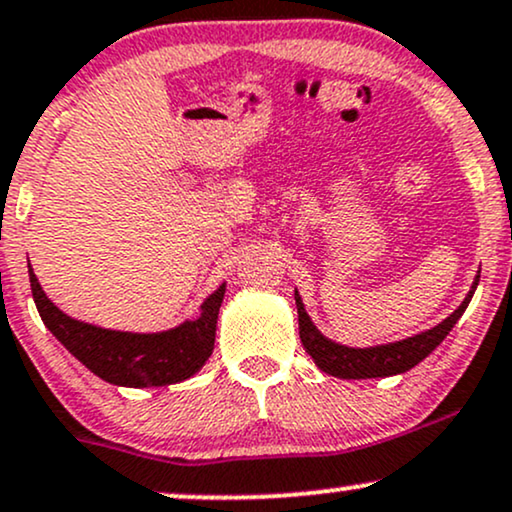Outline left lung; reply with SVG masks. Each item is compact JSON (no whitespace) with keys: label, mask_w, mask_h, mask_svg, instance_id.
<instances>
[{"label":"left lung","mask_w":512,"mask_h":512,"mask_svg":"<svg viewBox=\"0 0 512 512\" xmlns=\"http://www.w3.org/2000/svg\"><path fill=\"white\" fill-rule=\"evenodd\" d=\"M479 276L474 279L470 293L465 295V300L460 303L458 310L451 317L443 319L441 324H436L434 329L422 331V334L403 338L396 343H384V346L374 348H348L341 343H334L331 338H326L322 331L312 324V319L307 317L303 300H300L298 291H295V305H298V326H300V341L307 353L312 355L315 365L322 372L331 374L338 379H374V377H393V374H403L427 357L432 350L439 346L443 338L448 336V331L453 329L455 322L463 317V312L470 305L474 291H477Z\"/></svg>","instance_id":"obj_1"}]
</instances>
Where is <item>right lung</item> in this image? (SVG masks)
I'll list each match as a JSON object with an SVG mask.
<instances>
[{"label": "right lung", "mask_w": 512, "mask_h": 512, "mask_svg": "<svg viewBox=\"0 0 512 512\" xmlns=\"http://www.w3.org/2000/svg\"><path fill=\"white\" fill-rule=\"evenodd\" d=\"M28 274L33 300L47 329L92 374L109 384L131 386V389L178 384L193 377L212 355L226 283H221L202 303L197 319H188L176 329L159 331V334H131V331L102 329L64 315L42 291L30 262Z\"/></svg>", "instance_id": "obj_1"}]
</instances>
